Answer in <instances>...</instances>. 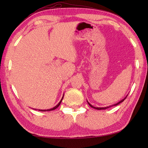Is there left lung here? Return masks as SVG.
<instances>
[{
	"label": "left lung",
	"mask_w": 148,
	"mask_h": 148,
	"mask_svg": "<svg viewBox=\"0 0 148 148\" xmlns=\"http://www.w3.org/2000/svg\"><path fill=\"white\" fill-rule=\"evenodd\" d=\"M127 95L126 97H125L123 99L121 100L120 101H119L118 102H117V103H114V104H112V105L109 106H107V107H104V108H98V107H94V106H93L92 104H91V103H90L88 102V100H87V102H88V104H89V106H90V107H92V108H94V109H97V110H102V109H108V108H111V107H112V106H117V105L119 104V103H121L122 102H123V101H124V100L127 98Z\"/></svg>",
	"instance_id": "1"
}]
</instances>
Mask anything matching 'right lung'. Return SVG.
<instances>
[{
  "label": "right lung",
  "instance_id": "1",
  "mask_svg": "<svg viewBox=\"0 0 148 148\" xmlns=\"http://www.w3.org/2000/svg\"><path fill=\"white\" fill-rule=\"evenodd\" d=\"M64 95H63L62 99L60 100V101L59 103H58V104L56 105V106H55L54 108H51V109H37V110H39V111H53V110H55V109L57 108L60 105V103H61V102H62V100H63V98H64Z\"/></svg>",
  "mask_w": 148,
  "mask_h": 148
}]
</instances>
